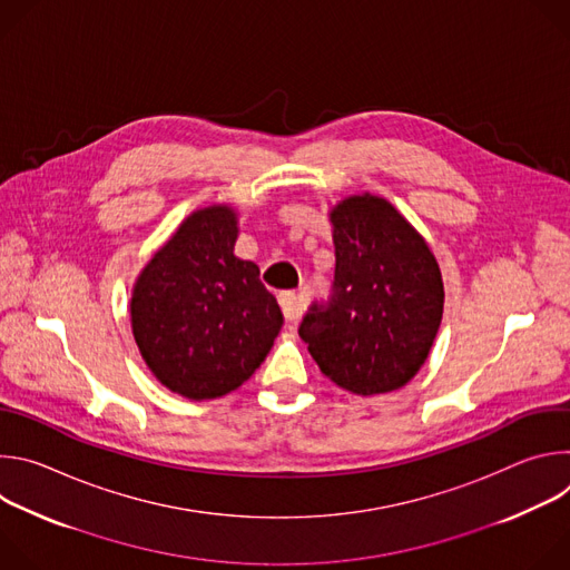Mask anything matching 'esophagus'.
Returning a JSON list of instances; mask_svg holds the SVG:
<instances>
[{
    "mask_svg": "<svg viewBox=\"0 0 570 570\" xmlns=\"http://www.w3.org/2000/svg\"><path fill=\"white\" fill-rule=\"evenodd\" d=\"M279 306L284 311V317L286 322H297L299 315H302V304H299V297L293 293V291H282L279 293Z\"/></svg>",
    "mask_w": 570,
    "mask_h": 570,
    "instance_id": "34e87169",
    "label": "esophagus"
}]
</instances>
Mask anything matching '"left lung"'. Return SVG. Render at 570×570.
I'll use <instances>...</instances> for the list:
<instances>
[{"mask_svg":"<svg viewBox=\"0 0 570 570\" xmlns=\"http://www.w3.org/2000/svg\"><path fill=\"white\" fill-rule=\"evenodd\" d=\"M330 220L332 295L311 304L299 338L336 385L363 396L399 390L420 372L438 336L440 266L424 236L385 198L350 196Z\"/></svg>","mask_w":570,"mask_h":570,"instance_id":"obj_1","label":"left lung"}]
</instances>
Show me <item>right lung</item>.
Wrapping results in <instances>:
<instances>
[{"instance_id":"right-lung-1","label":"right lung","mask_w":570,"mask_h":570,"mask_svg":"<svg viewBox=\"0 0 570 570\" xmlns=\"http://www.w3.org/2000/svg\"><path fill=\"white\" fill-rule=\"evenodd\" d=\"M236 236L229 205L196 209L132 286L130 324L141 358L161 385L194 401L246 383L284 324L257 264L234 255Z\"/></svg>"}]
</instances>
